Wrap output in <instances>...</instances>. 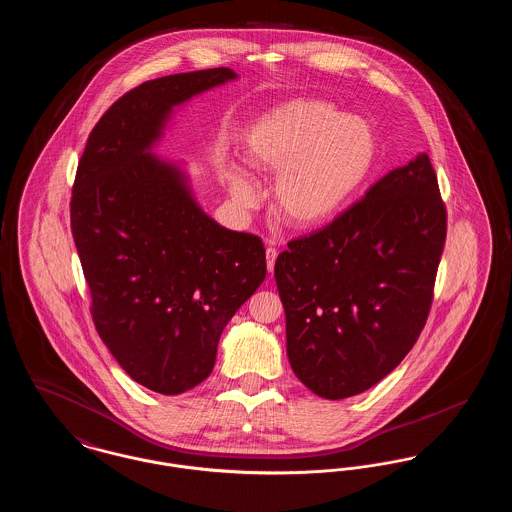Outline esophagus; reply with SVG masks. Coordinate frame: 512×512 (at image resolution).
<instances>
[{
	"instance_id": "1",
	"label": "esophagus",
	"mask_w": 512,
	"mask_h": 512,
	"mask_svg": "<svg viewBox=\"0 0 512 512\" xmlns=\"http://www.w3.org/2000/svg\"><path fill=\"white\" fill-rule=\"evenodd\" d=\"M267 268L268 272L272 274L274 272V263H276V257H278V251L274 247H267Z\"/></svg>"
}]
</instances>
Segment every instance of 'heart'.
<instances>
[{
	"label": "heart",
	"instance_id": "obj_1",
	"mask_svg": "<svg viewBox=\"0 0 512 512\" xmlns=\"http://www.w3.org/2000/svg\"><path fill=\"white\" fill-rule=\"evenodd\" d=\"M244 159L253 171L276 176L272 211L293 230H317L351 205L378 159L370 122L341 115L332 103L293 99L261 115L244 134ZM224 180L240 207H253L259 192L238 167Z\"/></svg>",
	"mask_w": 512,
	"mask_h": 512
}]
</instances>
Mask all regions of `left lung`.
<instances>
[{
    "mask_svg": "<svg viewBox=\"0 0 512 512\" xmlns=\"http://www.w3.org/2000/svg\"><path fill=\"white\" fill-rule=\"evenodd\" d=\"M447 217L430 157L418 153L274 265L295 376L324 399L386 378L432 305Z\"/></svg>",
    "mask_w": 512,
    "mask_h": 512,
    "instance_id": "obj_1",
    "label": "left lung"
}]
</instances>
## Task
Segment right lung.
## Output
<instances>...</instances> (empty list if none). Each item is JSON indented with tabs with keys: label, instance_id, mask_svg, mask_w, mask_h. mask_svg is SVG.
I'll return each instance as SVG.
<instances>
[{
	"label": "right lung",
	"instance_id": "add662e5",
	"mask_svg": "<svg viewBox=\"0 0 512 512\" xmlns=\"http://www.w3.org/2000/svg\"><path fill=\"white\" fill-rule=\"evenodd\" d=\"M236 78L219 67L140 84L99 119L76 171L71 230L99 338L163 395L211 374L224 326L267 276L261 238L211 219L184 165L153 153L176 107Z\"/></svg>",
	"mask_w": 512,
	"mask_h": 512
}]
</instances>
